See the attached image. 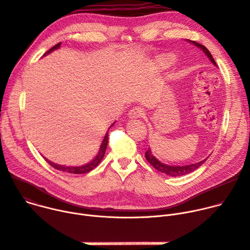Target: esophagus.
Returning <instances> with one entry per match:
<instances>
[{
  "instance_id": "obj_1",
  "label": "esophagus",
  "mask_w": 250,
  "mask_h": 250,
  "mask_svg": "<svg viewBox=\"0 0 250 250\" xmlns=\"http://www.w3.org/2000/svg\"><path fill=\"white\" fill-rule=\"evenodd\" d=\"M143 114H144L143 109H141L140 107H135L129 111L128 118L129 119H138L143 116Z\"/></svg>"
}]
</instances>
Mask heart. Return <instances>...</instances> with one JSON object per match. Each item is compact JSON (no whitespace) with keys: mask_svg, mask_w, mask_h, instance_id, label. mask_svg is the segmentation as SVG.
I'll list each match as a JSON object with an SVG mask.
<instances>
[{"mask_svg":"<svg viewBox=\"0 0 250 250\" xmlns=\"http://www.w3.org/2000/svg\"><path fill=\"white\" fill-rule=\"evenodd\" d=\"M172 61V57L170 56H166V57H161V58H159V60L156 62V66L159 68V69H163L165 67H167Z\"/></svg>","mask_w":250,"mask_h":250,"instance_id":"obj_1","label":"heart"}]
</instances>
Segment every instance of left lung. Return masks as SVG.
<instances>
[{"mask_svg": "<svg viewBox=\"0 0 250 250\" xmlns=\"http://www.w3.org/2000/svg\"><path fill=\"white\" fill-rule=\"evenodd\" d=\"M186 41H188V43H191L192 45L196 46L197 48H199L206 55V57L210 60V62L212 63L215 67H217V64L214 61L212 55H211V53L208 51V49L205 46H203L201 44H198L195 41H190V40H186ZM145 158L156 170L161 172V173L166 174L168 176H172V177H178V176H183V175L189 174V173H191V172H193L194 170L199 168L207 160L208 157L205 158L202 161H199V162H196V163H193V164H188V165H183V166L168 165V164H165V163H162L161 161H159L154 155H153L151 149L149 148L145 152Z\"/></svg>", "mask_w": 250, "mask_h": 250, "instance_id": "obj_1", "label": "left lung"}]
</instances>
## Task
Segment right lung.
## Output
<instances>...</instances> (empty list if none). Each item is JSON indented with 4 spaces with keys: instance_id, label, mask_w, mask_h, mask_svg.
Masks as SVG:
<instances>
[{
    "instance_id": "1",
    "label": "right lung",
    "mask_w": 250,
    "mask_h": 250,
    "mask_svg": "<svg viewBox=\"0 0 250 250\" xmlns=\"http://www.w3.org/2000/svg\"><path fill=\"white\" fill-rule=\"evenodd\" d=\"M60 47H61V43L55 45V46L52 47L47 53H45L44 56H47L48 54H50L51 52H53V51H55V50H58ZM44 56H43V57H44ZM114 123H115V122H114ZM114 123H113L110 127H112V126L114 125ZM110 127L108 128V130H107V132H106V134H105V136H104V138H103V141H102V143H101V145H100V148H99V150H98L97 155H96L90 162H88V163H86V164H83V165H80V166H66V165H60V164H57V163H55V162H53V161H50V160L47 159L46 157H44V158H45V160H46L51 166H53V167L56 168L57 170H60V171H63V172H68V173H71V174H83V173H87V172H90L91 170H93L96 166H97V165L101 162V160L103 159V157H104V155H105L107 144H108V131H109Z\"/></svg>"
}]
</instances>
